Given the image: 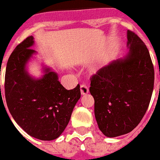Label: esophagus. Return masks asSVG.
Returning <instances> with one entry per match:
<instances>
[{"label":"esophagus","mask_w":160,"mask_h":160,"mask_svg":"<svg viewBox=\"0 0 160 160\" xmlns=\"http://www.w3.org/2000/svg\"><path fill=\"white\" fill-rule=\"evenodd\" d=\"M80 93H81L82 95H87L88 93H89V88H88L87 85H85V84L80 85Z\"/></svg>","instance_id":"obj_1"}]
</instances>
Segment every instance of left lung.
<instances>
[{"instance_id":"left-lung-1","label":"left lung","mask_w":160,"mask_h":160,"mask_svg":"<svg viewBox=\"0 0 160 160\" xmlns=\"http://www.w3.org/2000/svg\"><path fill=\"white\" fill-rule=\"evenodd\" d=\"M129 51L113 60L90 79L95 116L100 131L113 138L131 132L148 109L154 90V70L147 46L127 31Z\"/></svg>"}]
</instances>
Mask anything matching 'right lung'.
<instances>
[{"label":"right lung","mask_w":160,"mask_h":160,"mask_svg":"<svg viewBox=\"0 0 160 160\" xmlns=\"http://www.w3.org/2000/svg\"><path fill=\"white\" fill-rule=\"evenodd\" d=\"M33 45V36H29L9 57L5 75L6 104L15 121L29 135L53 140L70 121L80 98V85L67 90L58 80L57 74L48 67H44L40 79L31 77L26 64L36 53L31 48Z\"/></svg>","instance_id":"1"}]
</instances>
